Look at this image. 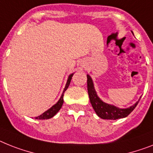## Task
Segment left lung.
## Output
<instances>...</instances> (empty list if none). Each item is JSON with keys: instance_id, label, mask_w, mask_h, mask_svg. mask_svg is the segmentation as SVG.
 I'll return each instance as SVG.
<instances>
[{"instance_id": "obj_1", "label": "left lung", "mask_w": 153, "mask_h": 153, "mask_svg": "<svg viewBox=\"0 0 153 153\" xmlns=\"http://www.w3.org/2000/svg\"><path fill=\"white\" fill-rule=\"evenodd\" d=\"M87 77H88V91L90 102L96 114L102 119L117 120L124 118L127 117L137 106L139 101H137L132 106L127 108H120L118 107L114 106L113 105L107 104L105 102H102L100 98H98V94L95 91L94 84L91 76L89 75H87Z\"/></svg>"}]
</instances>
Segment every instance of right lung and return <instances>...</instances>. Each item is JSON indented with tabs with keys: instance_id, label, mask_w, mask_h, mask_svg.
<instances>
[{
	"instance_id": "obj_1",
	"label": "right lung",
	"mask_w": 153,
	"mask_h": 153,
	"mask_svg": "<svg viewBox=\"0 0 153 153\" xmlns=\"http://www.w3.org/2000/svg\"><path fill=\"white\" fill-rule=\"evenodd\" d=\"M73 75H74V74H70V75L69 76V77H68V79H67V82H66V84H65V88H64V91H63L62 94L61 98H59V100L58 101V102H57L56 104L54 105H53L51 108H49L48 110H47L46 112H45V113H43V114L40 115V116H38V117H35V119L36 120L50 119V118H51V117H54V116H55V115L56 114V113H58L59 110H60V108H61L62 106L63 102H64V101H63V95H64V92L67 90L68 87H69V84H70V81H71L72 77H73Z\"/></svg>"
}]
</instances>
